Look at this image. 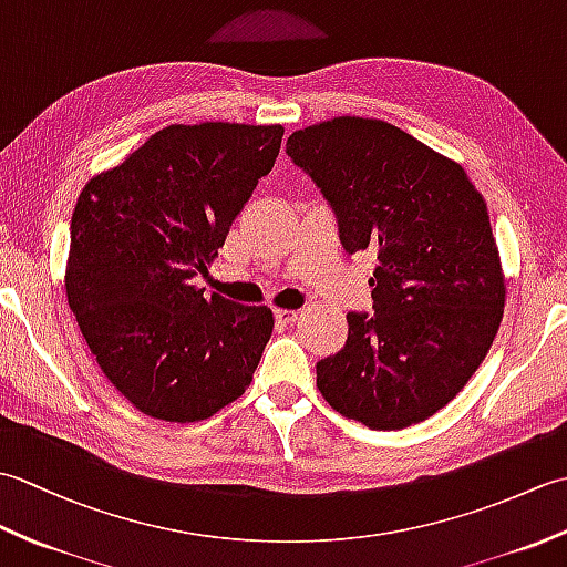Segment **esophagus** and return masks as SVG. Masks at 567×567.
I'll use <instances>...</instances> for the list:
<instances>
[{"label":"esophagus","mask_w":567,"mask_h":567,"mask_svg":"<svg viewBox=\"0 0 567 567\" xmlns=\"http://www.w3.org/2000/svg\"><path fill=\"white\" fill-rule=\"evenodd\" d=\"M299 319V311L297 309H275V321L277 323H295Z\"/></svg>","instance_id":"esophagus-1"}]
</instances>
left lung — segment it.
<instances>
[{
	"instance_id": "1",
	"label": "left lung",
	"mask_w": 567,
	"mask_h": 567,
	"mask_svg": "<svg viewBox=\"0 0 567 567\" xmlns=\"http://www.w3.org/2000/svg\"><path fill=\"white\" fill-rule=\"evenodd\" d=\"M319 187L346 252L372 250V309L317 363L336 412L392 431L436 414L495 341L504 275L483 195L457 163L380 118L339 116L287 138Z\"/></svg>"
}]
</instances>
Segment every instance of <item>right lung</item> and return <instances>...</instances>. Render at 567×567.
<instances>
[{
	"mask_svg": "<svg viewBox=\"0 0 567 567\" xmlns=\"http://www.w3.org/2000/svg\"><path fill=\"white\" fill-rule=\"evenodd\" d=\"M282 134L277 124H173L82 189L68 305L104 375L143 414L209 419L252 380L272 311L192 280L209 272Z\"/></svg>",
	"mask_w": 567,
	"mask_h": 567,
	"instance_id": "add662e5",
	"label": "right lung"
}]
</instances>
